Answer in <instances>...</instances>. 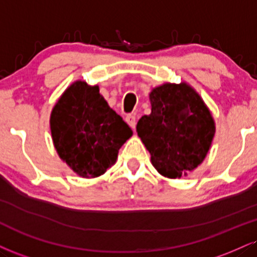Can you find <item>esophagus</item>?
Segmentation results:
<instances>
[{"label":"esophagus","instance_id":"esophagus-1","mask_svg":"<svg viewBox=\"0 0 257 257\" xmlns=\"http://www.w3.org/2000/svg\"><path fill=\"white\" fill-rule=\"evenodd\" d=\"M125 122L128 123L129 126H131L132 129H135V126H137V118H135L134 115H128L125 117Z\"/></svg>","mask_w":257,"mask_h":257}]
</instances>
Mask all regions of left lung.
Segmentation results:
<instances>
[{
  "label": "left lung",
  "instance_id": "8db88e82",
  "mask_svg": "<svg viewBox=\"0 0 257 257\" xmlns=\"http://www.w3.org/2000/svg\"><path fill=\"white\" fill-rule=\"evenodd\" d=\"M152 111L142 116L138 135L160 175L181 178L206 158L215 134L214 119L188 83H164L150 93Z\"/></svg>",
  "mask_w": 257,
  "mask_h": 257
}]
</instances>
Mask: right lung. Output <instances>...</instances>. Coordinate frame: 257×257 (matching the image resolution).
I'll return each instance as SVG.
<instances>
[{"label": "right lung", "mask_w": 257, "mask_h": 257, "mask_svg": "<svg viewBox=\"0 0 257 257\" xmlns=\"http://www.w3.org/2000/svg\"><path fill=\"white\" fill-rule=\"evenodd\" d=\"M50 129L60 158L83 178L105 174L133 135L98 86L85 81H75L63 92L51 111Z\"/></svg>", "instance_id": "obj_1"}]
</instances>
